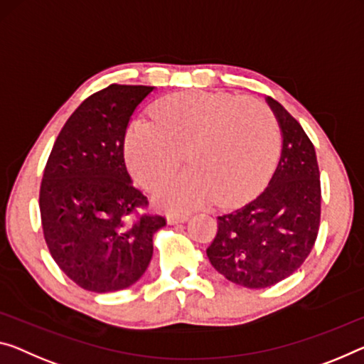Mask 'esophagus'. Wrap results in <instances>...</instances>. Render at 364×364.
I'll list each match as a JSON object with an SVG mask.
<instances>
[{
  "label": "esophagus",
  "instance_id": "esophagus-1",
  "mask_svg": "<svg viewBox=\"0 0 364 364\" xmlns=\"http://www.w3.org/2000/svg\"><path fill=\"white\" fill-rule=\"evenodd\" d=\"M188 220L187 215H169L167 216V223L169 225H177V223H186Z\"/></svg>",
  "mask_w": 364,
  "mask_h": 364
}]
</instances>
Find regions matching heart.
Returning <instances> with one entry per match:
<instances>
[{
    "label": "heart",
    "mask_w": 364,
    "mask_h": 364,
    "mask_svg": "<svg viewBox=\"0 0 364 364\" xmlns=\"http://www.w3.org/2000/svg\"><path fill=\"white\" fill-rule=\"evenodd\" d=\"M153 119L128 124L124 151L128 171L144 188L178 166L187 149L193 166L154 188L159 208L183 213L218 197L234 205L262 188L279 148L273 112L254 97L182 91L153 105Z\"/></svg>",
    "instance_id": "b5f03b06"
}]
</instances>
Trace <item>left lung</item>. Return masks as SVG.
I'll return each instance as SVG.
<instances>
[{
    "label": "left lung",
    "mask_w": 364,
    "mask_h": 364,
    "mask_svg": "<svg viewBox=\"0 0 364 364\" xmlns=\"http://www.w3.org/2000/svg\"><path fill=\"white\" fill-rule=\"evenodd\" d=\"M282 128V154L268 187L242 208L218 216L206 255L229 282L267 288L298 270L321 223V174L314 144L299 122L267 97Z\"/></svg>",
    "instance_id": "left-lung-1"
}]
</instances>
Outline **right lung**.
I'll list each match as a JSON object with an SVG mask.
<instances>
[{"label": "right lung", "instance_id": "1", "mask_svg": "<svg viewBox=\"0 0 364 364\" xmlns=\"http://www.w3.org/2000/svg\"><path fill=\"white\" fill-rule=\"evenodd\" d=\"M151 86L110 85L61 128L43 171L41 218L50 254L77 287L94 293L136 283L166 218L146 213L124 159L125 130Z\"/></svg>", "mask_w": 364, "mask_h": 364}]
</instances>
